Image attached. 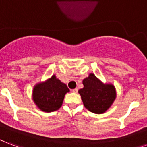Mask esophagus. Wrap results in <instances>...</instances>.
<instances>
[{"mask_svg":"<svg viewBox=\"0 0 147 147\" xmlns=\"http://www.w3.org/2000/svg\"><path fill=\"white\" fill-rule=\"evenodd\" d=\"M71 91H72V92H75V93H77V92H78V88H74V89H72Z\"/></svg>","mask_w":147,"mask_h":147,"instance_id":"1","label":"esophagus"}]
</instances>
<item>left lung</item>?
Here are the masks:
<instances>
[{"label":"left lung","mask_w":147,"mask_h":147,"mask_svg":"<svg viewBox=\"0 0 147 147\" xmlns=\"http://www.w3.org/2000/svg\"><path fill=\"white\" fill-rule=\"evenodd\" d=\"M84 87L78 90L85 107L96 114L104 113L110 108L116 98L115 86L103 83L94 74L90 73L82 81Z\"/></svg>","instance_id":"8db88e82"}]
</instances>
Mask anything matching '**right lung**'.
Masks as SVG:
<instances>
[{"label":"right lung","mask_w":147,"mask_h":147,"mask_svg":"<svg viewBox=\"0 0 147 147\" xmlns=\"http://www.w3.org/2000/svg\"><path fill=\"white\" fill-rule=\"evenodd\" d=\"M69 92L65 84L53 75L46 81L38 82L34 86L32 99L39 109L51 113L61 107L65 96Z\"/></svg>","instance_id":"add662e5"}]
</instances>
